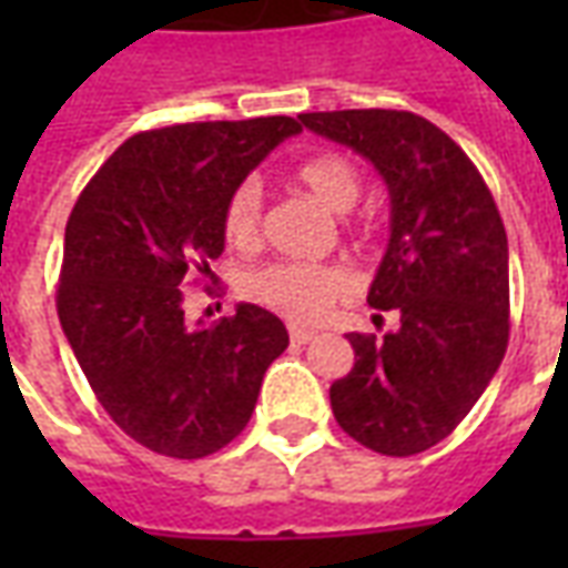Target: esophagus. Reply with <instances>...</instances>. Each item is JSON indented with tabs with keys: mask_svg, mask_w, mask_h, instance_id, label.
Listing matches in <instances>:
<instances>
[{
	"mask_svg": "<svg viewBox=\"0 0 568 568\" xmlns=\"http://www.w3.org/2000/svg\"><path fill=\"white\" fill-rule=\"evenodd\" d=\"M288 337H292V344H310V341L316 337V332H313V328H297V325H292V328H288Z\"/></svg>",
	"mask_w": 568,
	"mask_h": 568,
	"instance_id": "34e87169",
	"label": "esophagus"
}]
</instances>
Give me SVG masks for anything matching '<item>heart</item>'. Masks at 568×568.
Masks as SVG:
<instances>
[{"label":"heart","mask_w":568,"mask_h":568,"mask_svg":"<svg viewBox=\"0 0 568 568\" xmlns=\"http://www.w3.org/2000/svg\"><path fill=\"white\" fill-rule=\"evenodd\" d=\"M297 182L320 200L325 210L349 212L362 197V173L344 154H320L297 166ZM224 240L234 248L258 246L261 185L246 179L231 191L222 215ZM349 288V273L341 264L307 261H271L243 276V295L261 307L283 313L288 320H316L332 301Z\"/></svg>","instance_id":"heart-1"}]
</instances>
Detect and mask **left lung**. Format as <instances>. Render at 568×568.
<instances>
[{"label":"left lung","instance_id":"8db88e82","mask_svg":"<svg viewBox=\"0 0 568 568\" xmlns=\"http://www.w3.org/2000/svg\"><path fill=\"white\" fill-rule=\"evenodd\" d=\"M301 124L374 163L389 187V246L368 304L398 332L349 334L353 371L332 383L349 438L414 456L450 435L508 346V236L487 182L426 118L393 109L307 112Z\"/></svg>","mask_w":568,"mask_h":568}]
</instances>
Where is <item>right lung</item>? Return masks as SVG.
<instances>
[{
    "mask_svg": "<svg viewBox=\"0 0 568 568\" xmlns=\"http://www.w3.org/2000/svg\"><path fill=\"white\" fill-rule=\"evenodd\" d=\"M295 118L173 124L130 136L67 222L57 316L105 414L142 447L200 459L246 428L264 371L288 346L271 310L187 325L182 283L212 276L224 203Z\"/></svg>",
    "mask_w": 568,
    "mask_h": 568,
    "instance_id": "right-lung-1",
    "label": "right lung"
}]
</instances>
